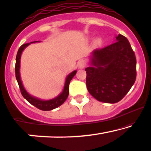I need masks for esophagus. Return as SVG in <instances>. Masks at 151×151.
Returning a JSON list of instances; mask_svg holds the SVG:
<instances>
[{"label": "esophagus", "mask_w": 151, "mask_h": 151, "mask_svg": "<svg viewBox=\"0 0 151 151\" xmlns=\"http://www.w3.org/2000/svg\"><path fill=\"white\" fill-rule=\"evenodd\" d=\"M77 65H78V68L79 69H83V68H84L85 66H86V63H85L83 60H81L78 63Z\"/></svg>", "instance_id": "esophagus-1"}]
</instances>
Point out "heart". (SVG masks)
Segmentation results:
<instances>
[{
	"instance_id": "obj_1",
	"label": "heart",
	"mask_w": 151,
	"mask_h": 151,
	"mask_svg": "<svg viewBox=\"0 0 151 151\" xmlns=\"http://www.w3.org/2000/svg\"><path fill=\"white\" fill-rule=\"evenodd\" d=\"M101 39L100 38H97L94 40V45H96V46L101 45Z\"/></svg>"
}]
</instances>
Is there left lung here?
Returning <instances> with one entry per match:
<instances>
[{"label": "left lung", "instance_id": "1", "mask_svg": "<svg viewBox=\"0 0 151 151\" xmlns=\"http://www.w3.org/2000/svg\"><path fill=\"white\" fill-rule=\"evenodd\" d=\"M88 64L85 69L86 86L98 101L119 102L134 84L136 59L129 41L121 34L110 45L93 50Z\"/></svg>", "mask_w": 151, "mask_h": 151}]
</instances>
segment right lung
<instances>
[{
  "instance_id": "right-lung-1",
  "label": "right lung",
  "mask_w": 151,
  "mask_h": 151,
  "mask_svg": "<svg viewBox=\"0 0 151 151\" xmlns=\"http://www.w3.org/2000/svg\"><path fill=\"white\" fill-rule=\"evenodd\" d=\"M37 42L40 41H33L29 43H25L22 45L20 47L19 50H18V53L16 55V80L18 81V86L20 87V90H21V92L22 96H23V98L26 100L27 101H28L30 104H32L33 106H34L35 107L38 108V109L42 110V111H51V110L55 109L58 107H59L65 101V100L67 99L68 96L69 94V84H70V81L72 80L73 78L74 77V76L76 74L77 70H75L73 72H71L70 73H69L67 76L66 78H65V84H64L63 89V91L60 93L58 96H56L55 98H52L50 100H42L40 98L35 97V96H31L29 93L27 92V91L23 86V83H22L21 78V73H20V68H21V58L23 51L24 50V49L28 47L30 44L33 43H37Z\"/></svg>"
}]
</instances>
